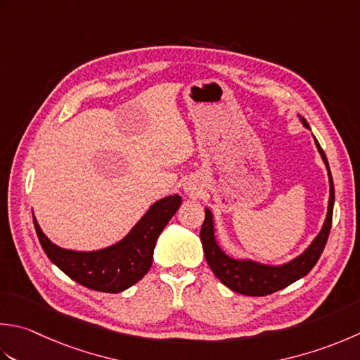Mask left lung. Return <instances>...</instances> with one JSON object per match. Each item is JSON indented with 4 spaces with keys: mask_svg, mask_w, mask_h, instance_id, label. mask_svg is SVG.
Masks as SVG:
<instances>
[{
    "mask_svg": "<svg viewBox=\"0 0 360 360\" xmlns=\"http://www.w3.org/2000/svg\"><path fill=\"white\" fill-rule=\"evenodd\" d=\"M301 122L307 129H311L304 118H301ZM315 145L319 148L321 159L328 168V176H329L328 214H326L325 223H323V228L319 232V236L314 238V242L307 246V250L302 252V255L295 257L293 260H290V262H287L284 265H264L250 259H234L228 256L217 242L215 228H214V215L206 207V217H204L201 232H200L204 256H206L210 270H212L215 276L220 279L224 285L229 287L231 290L242 295H248V297H265V295L283 290V288H285L287 285L293 284L295 281L306 276V274L314 269L315 264L319 262L321 252L325 250L326 242H328L330 224H333V210H334L335 195H334L333 174H330L325 151L321 150V146L316 139H315Z\"/></svg>",
    "mask_w": 360,
    "mask_h": 360,
    "instance_id": "1",
    "label": "left lung"
}]
</instances>
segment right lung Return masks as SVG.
Returning a JSON list of instances; mask_svg holds the SVG:
<instances>
[{
    "label": "right lung",
    "instance_id": "obj_1",
    "mask_svg": "<svg viewBox=\"0 0 360 360\" xmlns=\"http://www.w3.org/2000/svg\"><path fill=\"white\" fill-rule=\"evenodd\" d=\"M181 202L179 195L165 196L156 201L123 240L98 251L60 248L41 232L35 217L34 228L49 260L68 278L91 290L118 293L139 283L150 270L158 237L179 209Z\"/></svg>",
    "mask_w": 360,
    "mask_h": 360
}]
</instances>
